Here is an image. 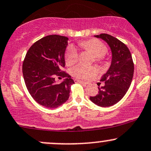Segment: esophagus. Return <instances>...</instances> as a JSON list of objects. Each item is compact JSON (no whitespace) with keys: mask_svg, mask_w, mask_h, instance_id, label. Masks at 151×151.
Returning <instances> with one entry per match:
<instances>
[{"mask_svg":"<svg viewBox=\"0 0 151 151\" xmlns=\"http://www.w3.org/2000/svg\"><path fill=\"white\" fill-rule=\"evenodd\" d=\"M74 82H79V83H81L82 84V85H88V82H84V81H82V80H74Z\"/></svg>","mask_w":151,"mask_h":151,"instance_id":"esophagus-1","label":"esophagus"}]
</instances>
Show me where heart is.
I'll return each mask as SVG.
<instances>
[{
	"label": "heart",
	"mask_w": 151,
	"mask_h": 151,
	"mask_svg": "<svg viewBox=\"0 0 151 151\" xmlns=\"http://www.w3.org/2000/svg\"><path fill=\"white\" fill-rule=\"evenodd\" d=\"M80 46L84 50L90 52L99 61L107 53V47L103 42L96 39H92L88 41H84L80 43ZM78 59V52L75 47L70 45L68 47L65 55V60L67 64L71 65L77 62ZM96 69L83 65H78L72 69V73L75 77L81 79H88L96 73Z\"/></svg>",
	"instance_id": "heart-1"
}]
</instances>
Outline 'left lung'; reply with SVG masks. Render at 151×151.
I'll return each instance as SVG.
<instances>
[{"instance_id":"1","label":"left lung","mask_w":151,"mask_h":151,"mask_svg":"<svg viewBox=\"0 0 151 151\" xmlns=\"http://www.w3.org/2000/svg\"><path fill=\"white\" fill-rule=\"evenodd\" d=\"M104 40L110 47L111 62L101 78L105 85L98 88V95L90 100L101 107H109L121 101L129 90L134 74V63L129 50L119 40L108 34L95 35Z\"/></svg>"}]
</instances>
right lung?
<instances>
[{"mask_svg": "<svg viewBox=\"0 0 151 151\" xmlns=\"http://www.w3.org/2000/svg\"><path fill=\"white\" fill-rule=\"evenodd\" d=\"M69 38L52 35L35 42L27 53L23 65L24 80L29 94L41 106L55 109L64 104L74 84L70 75L61 71ZM55 76L67 78L61 83Z\"/></svg>", "mask_w": 151, "mask_h": 151, "instance_id": "1", "label": "right lung"}]
</instances>
